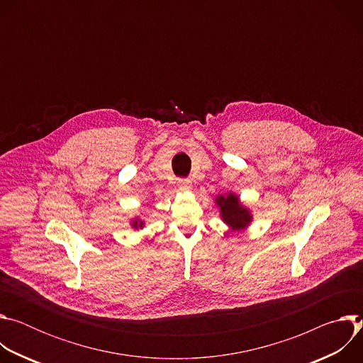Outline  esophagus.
<instances>
[{"label": "esophagus", "instance_id": "esophagus-1", "mask_svg": "<svg viewBox=\"0 0 363 363\" xmlns=\"http://www.w3.org/2000/svg\"><path fill=\"white\" fill-rule=\"evenodd\" d=\"M178 188L181 191H189L192 188V182L189 179H179L178 181Z\"/></svg>", "mask_w": 363, "mask_h": 363}]
</instances>
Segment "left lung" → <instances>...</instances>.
Wrapping results in <instances>:
<instances>
[{"mask_svg":"<svg viewBox=\"0 0 363 363\" xmlns=\"http://www.w3.org/2000/svg\"><path fill=\"white\" fill-rule=\"evenodd\" d=\"M216 203L220 208L221 220L228 225L231 231H241L251 224V211L234 192H228L225 195L221 194L216 196Z\"/></svg>","mask_w":363,"mask_h":363,"instance_id":"obj_1","label":"left lung"}]
</instances>
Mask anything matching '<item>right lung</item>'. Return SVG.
<instances>
[{
  "label": "right lung",
  "mask_w": 363,
  "mask_h": 363,
  "mask_svg": "<svg viewBox=\"0 0 363 363\" xmlns=\"http://www.w3.org/2000/svg\"><path fill=\"white\" fill-rule=\"evenodd\" d=\"M130 225H132L135 230H142V228L145 227V221H143V220H140L139 217H136V218L130 223Z\"/></svg>",
  "instance_id": "right-lung-1"
}]
</instances>
